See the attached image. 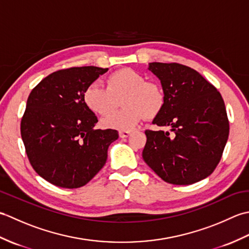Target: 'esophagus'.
Returning <instances> with one entry per match:
<instances>
[{
    "instance_id": "1",
    "label": "esophagus",
    "mask_w": 249,
    "mask_h": 249,
    "mask_svg": "<svg viewBox=\"0 0 249 249\" xmlns=\"http://www.w3.org/2000/svg\"><path fill=\"white\" fill-rule=\"evenodd\" d=\"M131 131L130 130H120L119 131V136L121 138H127V137L130 135Z\"/></svg>"
}]
</instances>
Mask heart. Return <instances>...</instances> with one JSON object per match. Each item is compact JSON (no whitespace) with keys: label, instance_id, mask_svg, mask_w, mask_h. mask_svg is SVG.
Here are the masks:
<instances>
[{"label":"heart","instance_id":"obj_1","mask_svg":"<svg viewBox=\"0 0 249 249\" xmlns=\"http://www.w3.org/2000/svg\"><path fill=\"white\" fill-rule=\"evenodd\" d=\"M124 97V108L110 113ZM82 99L87 108L96 114H107L102 119L106 128L129 130L144 118L153 120L161 113L166 105V93L160 83L146 80L141 72L131 68H122L106 78V88L92 82L84 89Z\"/></svg>","mask_w":249,"mask_h":249}]
</instances>
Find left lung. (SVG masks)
I'll list each match as a JSON object with an SVG mask.
<instances>
[{
    "instance_id": "1",
    "label": "left lung",
    "mask_w": 249,
    "mask_h": 249,
    "mask_svg": "<svg viewBox=\"0 0 249 249\" xmlns=\"http://www.w3.org/2000/svg\"><path fill=\"white\" fill-rule=\"evenodd\" d=\"M161 82L166 105L153 124L171 133L146 129L142 157L163 181L189 185L209 177L219 163L229 136L224 99L212 83L178 63L150 64Z\"/></svg>"
}]
</instances>
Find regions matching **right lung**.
<instances>
[{
    "mask_svg": "<svg viewBox=\"0 0 249 249\" xmlns=\"http://www.w3.org/2000/svg\"><path fill=\"white\" fill-rule=\"evenodd\" d=\"M107 71H57L29 95L20 124L25 153L36 173L55 186H84L105 166L109 145L119 138L114 129H94L98 120L82 99L84 89Z\"/></svg>",
    "mask_w": 249,
    "mask_h": 249,
    "instance_id": "add662e5",
    "label": "right lung"
}]
</instances>
